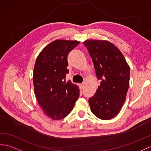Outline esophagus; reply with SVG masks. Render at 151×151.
Wrapping results in <instances>:
<instances>
[{
  "instance_id": "34e87169",
  "label": "esophagus",
  "mask_w": 151,
  "mask_h": 151,
  "mask_svg": "<svg viewBox=\"0 0 151 151\" xmlns=\"http://www.w3.org/2000/svg\"><path fill=\"white\" fill-rule=\"evenodd\" d=\"M79 88L81 90L82 89V88H83V84H79Z\"/></svg>"
}]
</instances>
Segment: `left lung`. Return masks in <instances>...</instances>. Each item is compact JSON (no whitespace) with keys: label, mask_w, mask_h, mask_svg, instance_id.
I'll use <instances>...</instances> for the list:
<instances>
[{"label":"left lung","mask_w":151,"mask_h":151,"mask_svg":"<svg viewBox=\"0 0 151 151\" xmlns=\"http://www.w3.org/2000/svg\"><path fill=\"white\" fill-rule=\"evenodd\" d=\"M92 59L100 85L88 100L97 118L109 120L120 111L129 85L130 69L122 53L105 40H88L83 43Z\"/></svg>","instance_id":"8db88e82"}]
</instances>
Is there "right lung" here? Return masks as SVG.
<instances>
[{"label":"right lung","instance_id":"add662e5","mask_svg":"<svg viewBox=\"0 0 151 151\" xmlns=\"http://www.w3.org/2000/svg\"><path fill=\"white\" fill-rule=\"evenodd\" d=\"M78 41L57 40L39 54L33 71L36 99L43 112L53 120L64 119L72 111L79 96V89L70 81L67 56L79 45Z\"/></svg>","mask_w":151,"mask_h":151}]
</instances>
